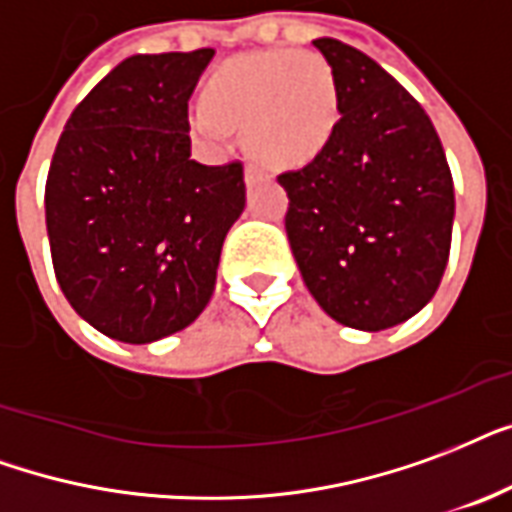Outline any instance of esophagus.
<instances>
[{
  "label": "esophagus",
  "instance_id": "obj_1",
  "mask_svg": "<svg viewBox=\"0 0 512 512\" xmlns=\"http://www.w3.org/2000/svg\"><path fill=\"white\" fill-rule=\"evenodd\" d=\"M261 178V168L259 165H253V162H248L245 165V184H256Z\"/></svg>",
  "mask_w": 512,
  "mask_h": 512
}]
</instances>
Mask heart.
Segmentation results:
<instances>
[{
  "instance_id": "b5f03b06",
  "label": "heart",
  "mask_w": 512,
  "mask_h": 512,
  "mask_svg": "<svg viewBox=\"0 0 512 512\" xmlns=\"http://www.w3.org/2000/svg\"><path fill=\"white\" fill-rule=\"evenodd\" d=\"M339 90L328 61L312 50L277 47L235 55L213 71L189 128L213 149L243 130L245 146L269 165H304L331 141Z\"/></svg>"
}]
</instances>
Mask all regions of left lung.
I'll return each instance as SVG.
<instances>
[{
    "instance_id": "1",
    "label": "left lung",
    "mask_w": 512,
    "mask_h": 512,
    "mask_svg": "<svg viewBox=\"0 0 512 512\" xmlns=\"http://www.w3.org/2000/svg\"><path fill=\"white\" fill-rule=\"evenodd\" d=\"M318 47L336 77L339 122L326 149L277 178L285 232L326 315L358 331L414 318L441 285L454 181L425 109L387 71L339 39Z\"/></svg>"
}]
</instances>
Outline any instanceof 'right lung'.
<instances>
[{"label":"right lung","instance_id":"obj_1","mask_svg":"<svg viewBox=\"0 0 512 512\" xmlns=\"http://www.w3.org/2000/svg\"><path fill=\"white\" fill-rule=\"evenodd\" d=\"M213 50L130 55L71 112L45 186L63 296L95 331L149 344L197 320L245 208L243 165L192 160L189 98Z\"/></svg>","mask_w":512,"mask_h":512}]
</instances>
